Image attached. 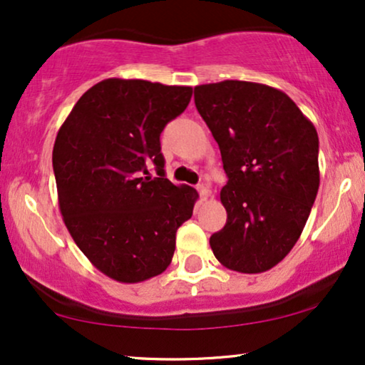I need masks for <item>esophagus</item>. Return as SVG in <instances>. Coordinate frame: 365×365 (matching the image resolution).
<instances>
[{
	"instance_id": "obj_1",
	"label": "esophagus",
	"mask_w": 365,
	"mask_h": 365,
	"mask_svg": "<svg viewBox=\"0 0 365 365\" xmlns=\"http://www.w3.org/2000/svg\"><path fill=\"white\" fill-rule=\"evenodd\" d=\"M197 192H199V196H201L202 201H206V199L209 197V187L206 186V184H199Z\"/></svg>"
}]
</instances>
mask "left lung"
<instances>
[{"instance_id": "obj_1", "label": "left lung", "mask_w": 365, "mask_h": 365, "mask_svg": "<svg viewBox=\"0 0 365 365\" xmlns=\"http://www.w3.org/2000/svg\"><path fill=\"white\" fill-rule=\"evenodd\" d=\"M194 103L227 174V221L209 239L214 256L231 271H269L291 252L316 201V128L286 93L266 84H201Z\"/></svg>"}]
</instances>
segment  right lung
I'll use <instances>...</instances> for the list:
<instances>
[{"mask_svg": "<svg viewBox=\"0 0 365 365\" xmlns=\"http://www.w3.org/2000/svg\"><path fill=\"white\" fill-rule=\"evenodd\" d=\"M189 86L109 78L79 98L53 148L59 211L96 269L143 282L173 261L197 191L164 174V126L187 108ZM156 168L158 178L148 173Z\"/></svg>", "mask_w": 365, "mask_h": 365, "instance_id": "obj_1", "label": "right lung"}]
</instances>
